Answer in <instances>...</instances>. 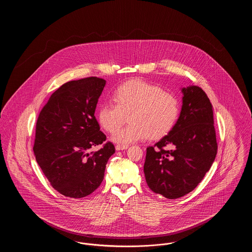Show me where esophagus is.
<instances>
[{"mask_svg":"<svg viewBox=\"0 0 252 252\" xmlns=\"http://www.w3.org/2000/svg\"><path fill=\"white\" fill-rule=\"evenodd\" d=\"M127 147H128L127 144H117V145L115 146L116 150H124V149H126Z\"/></svg>","mask_w":252,"mask_h":252,"instance_id":"esophagus-1","label":"esophagus"}]
</instances>
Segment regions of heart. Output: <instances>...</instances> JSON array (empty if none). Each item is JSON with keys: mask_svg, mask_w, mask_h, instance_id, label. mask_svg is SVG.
<instances>
[{"mask_svg": "<svg viewBox=\"0 0 252 252\" xmlns=\"http://www.w3.org/2000/svg\"><path fill=\"white\" fill-rule=\"evenodd\" d=\"M112 101L113 104L99 108L97 119L106 131L112 133L129 116L131 124L112 135V140L119 144H128L148 137L161 139L173 130L180 117L179 98L142 79L118 86L112 93Z\"/></svg>", "mask_w": 252, "mask_h": 252, "instance_id": "1", "label": "heart"}]
</instances>
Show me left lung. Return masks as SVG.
Wrapping results in <instances>:
<instances>
[{
  "label": "left lung",
  "mask_w": 252,
  "mask_h": 252,
  "mask_svg": "<svg viewBox=\"0 0 252 252\" xmlns=\"http://www.w3.org/2000/svg\"><path fill=\"white\" fill-rule=\"evenodd\" d=\"M183 104L173 130L146 148L148 187L169 199L192 192L210 170L217 153L212 104L197 86L182 89Z\"/></svg>",
  "instance_id": "left-lung-1"
}]
</instances>
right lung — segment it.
Wrapping results in <instances>:
<instances>
[{
  "label": "right lung",
  "instance_id": "1",
  "mask_svg": "<svg viewBox=\"0 0 252 252\" xmlns=\"http://www.w3.org/2000/svg\"><path fill=\"white\" fill-rule=\"evenodd\" d=\"M105 85L95 76L69 81L51 95L37 117L36 162L52 187L65 196L81 198L94 192L115 152L94 116ZM95 146L100 149L92 152Z\"/></svg>",
  "mask_w": 252,
  "mask_h": 252
}]
</instances>
